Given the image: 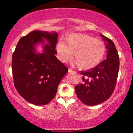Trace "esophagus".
I'll list each match as a JSON object with an SVG mask.
<instances>
[{"mask_svg":"<svg viewBox=\"0 0 133 133\" xmlns=\"http://www.w3.org/2000/svg\"><path fill=\"white\" fill-rule=\"evenodd\" d=\"M69 73H74V72H75V71H73V70H72V69H69Z\"/></svg>","mask_w":133,"mask_h":133,"instance_id":"34e87169","label":"esophagus"}]
</instances>
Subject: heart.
I'll use <instances>...</instances> for the list:
<instances>
[{"mask_svg":"<svg viewBox=\"0 0 133 133\" xmlns=\"http://www.w3.org/2000/svg\"><path fill=\"white\" fill-rule=\"evenodd\" d=\"M66 44L61 42L57 51L62 62H66L73 57V62L81 70L95 68L103 60L106 46L103 41L92 36L82 34H72L65 39Z\"/></svg>","mask_w":133,"mask_h":133,"instance_id":"heart-1","label":"heart"}]
</instances>
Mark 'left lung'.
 <instances>
[{
    "label": "left lung",
    "mask_w": 133,
    "mask_h": 133,
    "mask_svg": "<svg viewBox=\"0 0 133 133\" xmlns=\"http://www.w3.org/2000/svg\"><path fill=\"white\" fill-rule=\"evenodd\" d=\"M106 43L107 59L95 68L81 72L82 83L75 88L81 101L88 106H94L106 101L113 92L119 68V59L115 45L109 38L101 34Z\"/></svg>",
    "instance_id": "8db88e82"
}]
</instances>
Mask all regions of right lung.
<instances>
[{
  "mask_svg": "<svg viewBox=\"0 0 133 133\" xmlns=\"http://www.w3.org/2000/svg\"><path fill=\"white\" fill-rule=\"evenodd\" d=\"M56 32L34 30L20 39L12 55V71L14 86L23 98L38 106L45 105L54 99L58 85L68 72L57 59ZM46 40L49 44L44 42ZM42 43V53L35 47Z\"/></svg>",
  "mask_w": 133,
  "mask_h": 133,
  "instance_id": "right-lung-1",
  "label": "right lung"
}]
</instances>
